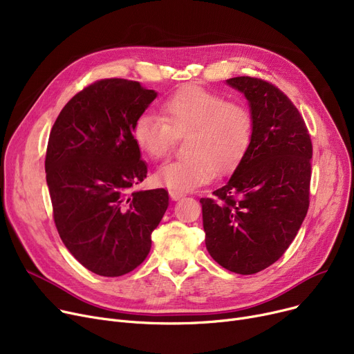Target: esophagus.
<instances>
[{
    "mask_svg": "<svg viewBox=\"0 0 354 354\" xmlns=\"http://www.w3.org/2000/svg\"><path fill=\"white\" fill-rule=\"evenodd\" d=\"M169 196H171V199H172V201H178V199L183 198V196H185V194H183V192H179V191H174V189H171V191H169Z\"/></svg>",
    "mask_w": 354,
    "mask_h": 354,
    "instance_id": "obj_1",
    "label": "esophagus"
}]
</instances>
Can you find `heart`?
<instances>
[{
	"label": "heart",
	"mask_w": 354,
	"mask_h": 354,
	"mask_svg": "<svg viewBox=\"0 0 354 354\" xmlns=\"http://www.w3.org/2000/svg\"><path fill=\"white\" fill-rule=\"evenodd\" d=\"M162 116L145 111L133 123L132 135L151 159L169 153L176 133H188V156L166 162L156 171L159 185L185 192L209 182L215 172L232 171L247 153L252 139V118L243 104L227 102L201 86H185L160 104Z\"/></svg>",
	"instance_id": "heart-1"
}]
</instances>
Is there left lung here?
I'll return each instance as SVG.
<instances>
[{
	"label": "left lung",
	"mask_w": 354,
	"mask_h": 354,
	"mask_svg": "<svg viewBox=\"0 0 354 354\" xmlns=\"http://www.w3.org/2000/svg\"><path fill=\"white\" fill-rule=\"evenodd\" d=\"M227 84L243 93L252 139L231 178L201 198L205 245L215 261L250 275L280 258L308 211L313 146L304 119L274 84L241 76Z\"/></svg>",
	"instance_id": "1"
}]
</instances>
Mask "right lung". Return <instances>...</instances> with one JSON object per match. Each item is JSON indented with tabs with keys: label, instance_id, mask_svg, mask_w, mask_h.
<instances>
[{
	"label": "right lung",
	"instance_id": "obj_1",
	"mask_svg": "<svg viewBox=\"0 0 354 354\" xmlns=\"http://www.w3.org/2000/svg\"><path fill=\"white\" fill-rule=\"evenodd\" d=\"M158 96L139 82L104 79L79 91L50 132L46 179L66 248L88 271L119 277L152 247L169 195L130 191L146 178L132 127Z\"/></svg>",
	"mask_w": 354,
	"mask_h": 354
}]
</instances>
